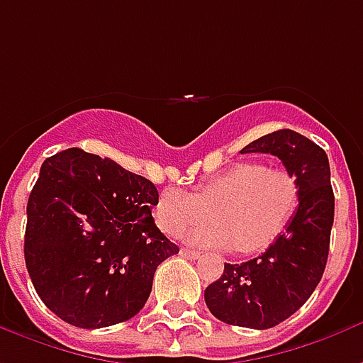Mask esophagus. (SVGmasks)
<instances>
[{
	"label": "esophagus",
	"mask_w": 363,
	"mask_h": 363,
	"mask_svg": "<svg viewBox=\"0 0 363 363\" xmlns=\"http://www.w3.org/2000/svg\"><path fill=\"white\" fill-rule=\"evenodd\" d=\"M181 255H182V257H184V259H190V260L200 259V252L192 251V249H186V247H182Z\"/></svg>",
	"instance_id": "34e87169"
}]
</instances>
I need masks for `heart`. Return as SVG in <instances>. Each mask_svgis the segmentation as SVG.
Returning <instances> with one entry per match:
<instances>
[{
	"mask_svg": "<svg viewBox=\"0 0 363 363\" xmlns=\"http://www.w3.org/2000/svg\"><path fill=\"white\" fill-rule=\"evenodd\" d=\"M299 204L296 177L286 169H267L245 161L202 182L194 194L179 189L161 192L155 221L171 237L192 225L184 239L198 247L257 252L272 243Z\"/></svg>",
	"mask_w": 363,
	"mask_h": 363,
	"instance_id": "obj_1",
	"label": "heart"
}]
</instances>
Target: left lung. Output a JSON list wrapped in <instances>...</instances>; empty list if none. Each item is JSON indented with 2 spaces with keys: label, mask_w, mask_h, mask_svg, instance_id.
Listing matches in <instances>:
<instances>
[{
  "label": "left lung",
  "mask_w": 363,
  "mask_h": 363,
  "mask_svg": "<svg viewBox=\"0 0 363 363\" xmlns=\"http://www.w3.org/2000/svg\"><path fill=\"white\" fill-rule=\"evenodd\" d=\"M241 153H270L296 177L299 206L267 252L225 264L204 291L208 309L228 325L272 328L309 299L327 267L335 194L325 150L294 130H278L245 145Z\"/></svg>",
  "instance_id": "8db88e82"
}]
</instances>
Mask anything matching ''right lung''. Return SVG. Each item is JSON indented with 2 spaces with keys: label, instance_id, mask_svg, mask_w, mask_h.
<instances>
[{
  "label": "right lung",
  "instance_id": "right-lung-1",
  "mask_svg": "<svg viewBox=\"0 0 363 363\" xmlns=\"http://www.w3.org/2000/svg\"><path fill=\"white\" fill-rule=\"evenodd\" d=\"M155 184L108 157L69 147L40 167L27 204L25 262L60 319L103 328L140 313L153 274L179 247L153 221Z\"/></svg>",
  "mask_w": 363,
  "mask_h": 363
}]
</instances>
